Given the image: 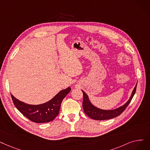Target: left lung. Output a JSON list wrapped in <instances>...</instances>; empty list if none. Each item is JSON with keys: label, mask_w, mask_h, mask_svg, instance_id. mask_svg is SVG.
Instances as JSON below:
<instances>
[{"label": "left lung", "mask_w": 150, "mask_h": 150, "mask_svg": "<svg viewBox=\"0 0 150 150\" xmlns=\"http://www.w3.org/2000/svg\"><path fill=\"white\" fill-rule=\"evenodd\" d=\"M137 84L135 85L134 89H133L132 94L131 97H130L128 101L125 104H124L122 106H121L116 109L111 110L100 109L93 105V104L91 103L88 95L84 93L83 91H82L83 94V108L84 112L85 113V114L87 115L89 118L95 120H106L115 118V117L120 115L124 111H125V110L127 108L129 103L131 102L132 97H134L135 93Z\"/></svg>", "instance_id": "obj_1"}]
</instances>
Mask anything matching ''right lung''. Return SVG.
Here are the masks:
<instances>
[{
    "label": "right lung",
    "instance_id": "right-lung-1",
    "mask_svg": "<svg viewBox=\"0 0 150 150\" xmlns=\"http://www.w3.org/2000/svg\"><path fill=\"white\" fill-rule=\"evenodd\" d=\"M71 90L70 87L58 93L53 99L40 105H30L19 100L11 94L14 105L24 116L36 123L48 122L58 115L62 100Z\"/></svg>",
    "mask_w": 150,
    "mask_h": 150
}]
</instances>
